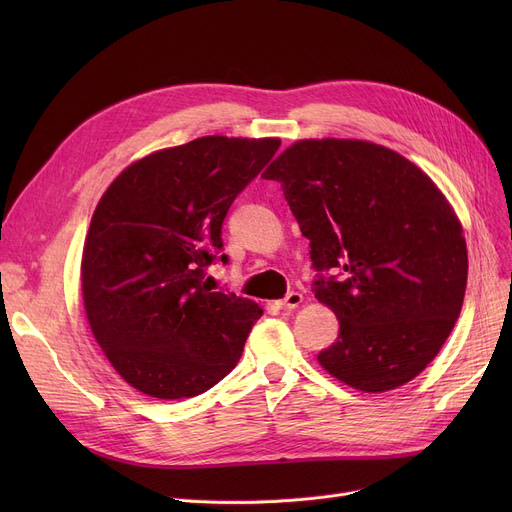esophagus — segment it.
Returning <instances> with one entry per match:
<instances>
[{
    "mask_svg": "<svg viewBox=\"0 0 512 512\" xmlns=\"http://www.w3.org/2000/svg\"><path fill=\"white\" fill-rule=\"evenodd\" d=\"M301 303H303V294L290 292V294H286V299L278 301L276 305H278L280 309H284V311H292V309H297Z\"/></svg>",
    "mask_w": 512,
    "mask_h": 512,
    "instance_id": "34e87169",
    "label": "esophagus"
}]
</instances>
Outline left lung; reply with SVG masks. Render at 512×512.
I'll list each match as a JSON object with an SVG mask.
<instances>
[{
  "label": "left lung",
  "mask_w": 512,
  "mask_h": 512,
  "mask_svg": "<svg viewBox=\"0 0 512 512\" xmlns=\"http://www.w3.org/2000/svg\"><path fill=\"white\" fill-rule=\"evenodd\" d=\"M278 180L309 238L315 299L338 317L317 355L332 378L388 392L436 359L461 313L467 242L459 215L421 168L359 139H303L263 174Z\"/></svg>",
  "instance_id": "obj_1"
}]
</instances>
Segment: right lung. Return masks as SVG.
<instances>
[{"instance_id": "1", "label": "right lung", "mask_w": 512, "mask_h": 512, "mask_svg": "<svg viewBox=\"0 0 512 512\" xmlns=\"http://www.w3.org/2000/svg\"><path fill=\"white\" fill-rule=\"evenodd\" d=\"M278 147L211 134L132 161L101 195L80 286L97 344L134 390L191 398L238 363L263 309L211 292L205 274L232 201Z\"/></svg>"}]
</instances>
